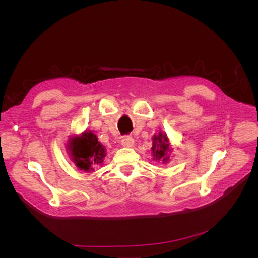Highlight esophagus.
Wrapping results in <instances>:
<instances>
[{
  "mask_svg": "<svg viewBox=\"0 0 258 258\" xmlns=\"http://www.w3.org/2000/svg\"><path fill=\"white\" fill-rule=\"evenodd\" d=\"M135 144V139L130 136H124L121 139V145L126 147H131Z\"/></svg>",
  "mask_w": 258,
  "mask_h": 258,
  "instance_id": "obj_1",
  "label": "esophagus"
}]
</instances>
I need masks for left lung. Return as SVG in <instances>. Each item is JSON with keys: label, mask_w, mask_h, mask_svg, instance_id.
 Here are the masks:
<instances>
[{"label": "left lung", "mask_w": 258, "mask_h": 258, "mask_svg": "<svg viewBox=\"0 0 258 258\" xmlns=\"http://www.w3.org/2000/svg\"><path fill=\"white\" fill-rule=\"evenodd\" d=\"M154 140H157V142L153 143L152 147L156 159H163L167 161L169 158L167 156V153L169 151V141L167 139V136L159 134V136L154 138Z\"/></svg>", "instance_id": "obj_1"}]
</instances>
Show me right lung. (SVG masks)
<instances>
[{
    "label": "right lung",
    "mask_w": 258,
    "mask_h": 258,
    "mask_svg": "<svg viewBox=\"0 0 258 258\" xmlns=\"http://www.w3.org/2000/svg\"><path fill=\"white\" fill-rule=\"evenodd\" d=\"M69 147L75 165L81 170H92L93 166L102 162L105 157L104 147L91 132H84L81 137L71 139Z\"/></svg>",
    "instance_id": "right-lung-1"
}]
</instances>
